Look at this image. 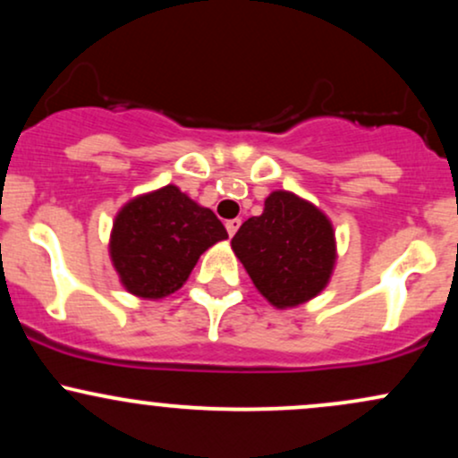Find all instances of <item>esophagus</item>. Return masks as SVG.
<instances>
[{"instance_id":"obj_1","label":"esophagus","mask_w":458,"mask_h":458,"mask_svg":"<svg viewBox=\"0 0 458 458\" xmlns=\"http://www.w3.org/2000/svg\"><path fill=\"white\" fill-rule=\"evenodd\" d=\"M239 228H241V219H230V222H225V230H228L230 236H234Z\"/></svg>"}]
</instances>
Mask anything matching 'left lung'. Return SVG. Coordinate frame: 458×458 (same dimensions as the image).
<instances>
[{"label": "left lung", "instance_id": "8db88e82", "mask_svg": "<svg viewBox=\"0 0 458 458\" xmlns=\"http://www.w3.org/2000/svg\"><path fill=\"white\" fill-rule=\"evenodd\" d=\"M233 251L273 308H297L329 284L335 233L329 217L297 193L271 191L265 211L233 236Z\"/></svg>", "mask_w": 458, "mask_h": 458}]
</instances>
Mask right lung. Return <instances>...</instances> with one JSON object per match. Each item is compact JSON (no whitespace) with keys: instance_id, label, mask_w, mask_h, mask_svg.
<instances>
[{"instance_id":"right-lung-1","label":"right lung","mask_w":458,"mask_h":458,"mask_svg":"<svg viewBox=\"0 0 458 458\" xmlns=\"http://www.w3.org/2000/svg\"><path fill=\"white\" fill-rule=\"evenodd\" d=\"M224 239L228 233L211 208L165 185L120 208L109 234V259L124 291L163 299L176 293L199 256Z\"/></svg>"}]
</instances>
